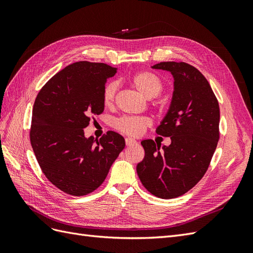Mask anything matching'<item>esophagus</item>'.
Segmentation results:
<instances>
[{"label": "esophagus", "mask_w": 253, "mask_h": 253, "mask_svg": "<svg viewBox=\"0 0 253 253\" xmlns=\"http://www.w3.org/2000/svg\"><path fill=\"white\" fill-rule=\"evenodd\" d=\"M136 143H137V141L133 138H129V137H126V145H134Z\"/></svg>", "instance_id": "obj_1"}]
</instances>
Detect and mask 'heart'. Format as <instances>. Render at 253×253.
Wrapping results in <instances>:
<instances>
[{"label": "heart", "mask_w": 253, "mask_h": 253, "mask_svg": "<svg viewBox=\"0 0 253 253\" xmlns=\"http://www.w3.org/2000/svg\"><path fill=\"white\" fill-rule=\"evenodd\" d=\"M131 83L138 89L140 93L147 98H154L162 93L164 88V81L160 76L151 71H141L136 73L131 78ZM118 89L116 82L106 84L103 89L102 100L106 108H111L114 104L115 97ZM151 126V120L148 117H132L125 116L119 118L115 122V126L120 132L131 135L139 136L145 128Z\"/></svg>", "instance_id": "obj_1"}]
</instances>
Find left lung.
I'll use <instances>...</instances> for the list:
<instances>
[{"label":"left lung","mask_w":253,"mask_h":253,"mask_svg":"<svg viewBox=\"0 0 253 253\" xmlns=\"http://www.w3.org/2000/svg\"><path fill=\"white\" fill-rule=\"evenodd\" d=\"M155 70L170 72L174 91L170 109L156 133L171 144L142 140L144 158L137 174L150 193L164 200L178 197L200 181L219 139V105L204 75L185 62H160Z\"/></svg>","instance_id":"8db88e82"}]
</instances>
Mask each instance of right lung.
I'll list each match as a JSON object with an SVG mask.
<instances>
[{
  "instance_id": "add662e5",
  "label": "right lung",
  "mask_w": 253,
  "mask_h": 253,
  "mask_svg": "<svg viewBox=\"0 0 253 253\" xmlns=\"http://www.w3.org/2000/svg\"><path fill=\"white\" fill-rule=\"evenodd\" d=\"M116 73L108 64L79 61L50 78L35 100L29 136L38 164L53 186L70 195L95 191L126 147L116 132L95 140L83 129L103 112L105 83Z\"/></svg>"
}]
</instances>
